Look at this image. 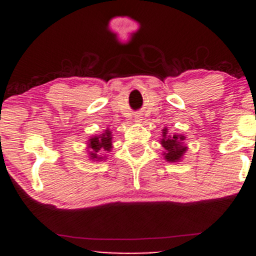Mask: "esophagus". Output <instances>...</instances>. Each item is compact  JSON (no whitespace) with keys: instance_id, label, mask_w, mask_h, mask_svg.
I'll list each match as a JSON object with an SVG mask.
<instances>
[{"instance_id":"obj_1","label":"esophagus","mask_w":256,"mask_h":256,"mask_svg":"<svg viewBox=\"0 0 256 256\" xmlns=\"http://www.w3.org/2000/svg\"><path fill=\"white\" fill-rule=\"evenodd\" d=\"M141 120H142V118H141V116H136L135 118L136 122H141Z\"/></svg>"}]
</instances>
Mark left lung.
<instances>
[{
	"label": "left lung",
	"mask_w": 256,
	"mask_h": 256,
	"mask_svg": "<svg viewBox=\"0 0 256 256\" xmlns=\"http://www.w3.org/2000/svg\"><path fill=\"white\" fill-rule=\"evenodd\" d=\"M186 136L180 135V134H174L170 135L168 128H162V138L160 140V144L164 148V157L167 162L171 164H176L180 162L184 157L186 152H187L188 147L184 144Z\"/></svg>",
	"instance_id": "8db88e82"
}]
</instances>
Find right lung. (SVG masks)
<instances>
[{"label":"right lung","instance_id":"right-lung-1","mask_svg":"<svg viewBox=\"0 0 256 256\" xmlns=\"http://www.w3.org/2000/svg\"><path fill=\"white\" fill-rule=\"evenodd\" d=\"M112 134L110 128L102 131L99 135H94L86 141V152L90 161H105V154L112 152Z\"/></svg>","mask_w":256,"mask_h":256}]
</instances>
